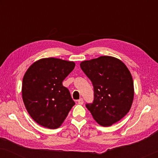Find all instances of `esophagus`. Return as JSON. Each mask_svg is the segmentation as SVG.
<instances>
[{
  "label": "esophagus",
  "instance_id": "esophagus-1",
  "mask_svg": "<svg viewBox=\"0 0 158 158\" xmlns=\"http://www.w3.org/2000/svg\"><path fill=\"white\" fill-rule=\"evenodd\" d=\"M77 102H78V103L80 105H83V103H84V101H83V98H80L78 101H77Z\"/></svg>",
  "mask_w": 158,
  "mask_h": 158
}]
</instances>
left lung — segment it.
Segmentation results:
<instances>
[{
  "label": "left lung",
  "mask_w": 158,
  "mask_h": 158,
  "mask_svg": "<svg viewBox=\"0 0 158 158\" xmlns=\"http://www.w3.org/2000/svg\"><path fill=\"white\" fill-rule=\"evenodd\" d=\"M91 81L94 101L86 107L102 127H109L122 119L132 104L135 89L130 71L124 62L111 56H101L80 64Z\"/></svg>",
  "instance_id": "left-lung-1"
}]
</instances>
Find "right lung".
I'll list each match as a JSON object with an SVG mask.
<instances>
[{
    "label": "right lung",
    "mask_w": 158,
    "mask_h": 158,
    "mask_svg": "<svg viewBox=\"0 0 158 158\" xmlns=\"http://www.w3.org/2000/svg\"><path fill=\"white\" fill-rule=\"evenodd\" d=\"M75 66L73 61L42 58L26 71L22 82V98L31 117L41 126L55 129L61 126L75 105L62 81Z\"/></svg>",
    "instance_id": "1"
}]
</instances>
